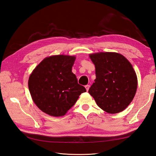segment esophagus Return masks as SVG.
<instances>
[{"mask_svg":"<svg viewBox=\"0 0 156 156\" xmlns=\"http://www.w3.org/2000/svg\"><path fill=\"white\" fill-rule=\"evenodd\" d=\"M85 88H86L87 91H88V90H89V88H90V85H89V84H87V85H86V86H85Z\"/></svg>","mask_w":156,"mask_h":156,"instance_id":"34e87169","label":"esophagus"}]
</instances>
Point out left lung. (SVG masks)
Segmentation results:
<instances>
[{"instance_id": "obj_1", "label": "left lung", "mask_w": 156, "mask_h": 156, "mask_svg": "<svg viewBox=\"0 0 156 156\" xmlns=\"http://www.w3.org/2000/svg\"><path fill=\"white\" fill-rule=\"evenodd\" d=\"M96 79L88 90L97 105L110 114L124 111L135 95L137 78L131 63L116 53L90 55Z\"/></svg>"}]
</instances>
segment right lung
<instances>
[{"instance_id": "obj_1", "label": "right lung", "mask_w": 156, "mask_h": 156, "mask_svg": "<svg viewBox=\"0 0 156 156\" xmlns=\"http://www.w3.org/2000/svg\"><path fill=\"white\" fill-rule=\"evenodd\" d=\"M75 57L56 55L45 58L33 70L29 88L35 104L53 116H64L86 88L72 72Z\"/></svg>"}]
</instances>
